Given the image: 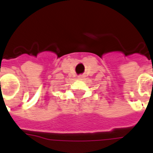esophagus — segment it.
Here are the masks:
<instances>
[{
	"mask_svg": "<svg viewBox=\"0 0 153 153\" xmlns=\"http://www.w3.org/2000/svg\"><path fill=\"white\" fill-rule=\"evenodd\" d=\"M79 79H83V76H79Z\"/></svg>",
	"mask_w": 153,
	"mask_h": 153,
	"instance_id": "34e87169",
	"label": "esophagus"
}]
</instances>
